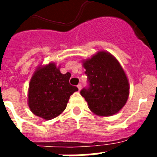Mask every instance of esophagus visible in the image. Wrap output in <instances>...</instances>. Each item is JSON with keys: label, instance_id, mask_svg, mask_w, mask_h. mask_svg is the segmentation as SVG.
Returning <instances> with one entry per match:
<instances>
[{"label": "esophagus", "instance_id": "esophagus-1", "mask_svg": "<svg viewBox=\"0 0 157 157\" xmlns=\"http://www.w3.org/2000/svg\"><path fill=\"white\" fill-rule=\"evenodd\" d=\"M81 86H81V84H79L78 86H77V88H78V90H81Z\"/></svg>", "mask_w": 157, "mask_h": 157}]
</instances>
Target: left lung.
<instances>
[{
  "label": "left lung",
  "mask_w": 157,
  "mask_h": 157,
  "mask_svg": "<svg viewBox=\"0 0 157 157\" xmlns=\"http://www.w3.org/2000/svg\"><path fill=\"white\" fill-rule=\"evenodd\" d=\"M88 87L81 94L96 115L110 117L118 112L129 97V82L119 62L112 54L98 52L84 62Z\"/></svg>",
  "instance_id": "obj_1"
}]
</instances>
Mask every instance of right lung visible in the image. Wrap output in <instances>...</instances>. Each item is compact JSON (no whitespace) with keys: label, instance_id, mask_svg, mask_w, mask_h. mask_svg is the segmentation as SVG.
I'll return each instance as SVG.
<instances>
[{"label":"right lung","instance_id":"right-lung-1","mask_svg":"<svg viewBox=\"0 0 157 157\" xmlns=\"http://www.w3.org/2000/svg\"><path fill=\"white\" fill-rule=\"evenodd\" d=\"M71 74H62L54 63L39 67L31 79L28 106L37 117L51 120L67 107L70 96L78 88L69 84Z\"/></svg>","mask_w":157,"mask_h":157}]
</instances>
